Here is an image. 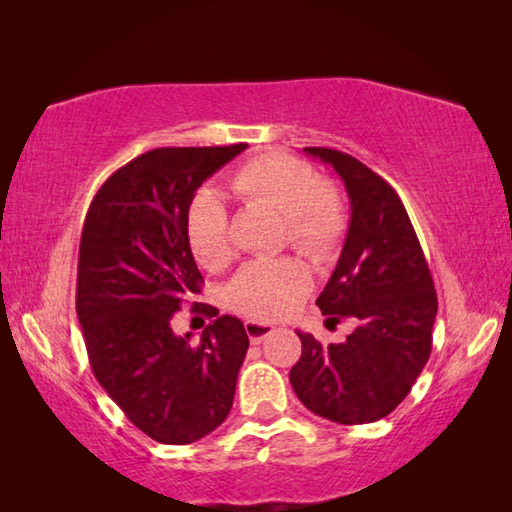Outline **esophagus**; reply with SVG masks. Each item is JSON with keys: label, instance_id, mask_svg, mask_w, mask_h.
I'll use <instances>...</instances> for the list:
<instances>
[{"label": "esophagus", "instance_id": "obj_1", "mask_svg": "<svg viewBox=\"0 0 512 512\" xmlns=\"http://www.w3.org/2000/svg\"><path fill=\"white\" fill-rule=\"evenodd\" d=\"M244 327H246V334H248V339L253 345H259L262 341H266L268 336L275 332L273 325L262 323V320H246Z\"/></svg>", "mask_w": 512, "mask_h": 512}]
</instances>
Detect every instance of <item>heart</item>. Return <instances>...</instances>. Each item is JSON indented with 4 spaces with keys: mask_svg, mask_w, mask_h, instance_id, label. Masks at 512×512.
<instances>
[{
    "mask_svg": "<svg viewBox=\"0 0 512 512\" xmlns=\"http://www.w3.org/2000/svg\"><path fill=\"white\" fill-rule=\"evenodd\" d=\"M230 192L250 203H268L284 214L287 239L316 262L332 257L348 232V205L334 187L320 183L316 169L287 153L250 158L228 176ZM187 241L196 262L219 271L232 257L228 205L214 189H203L187 212ZM309 273L296 259H257L228 287V305L255 320L291 314L309 291Z\"/></svg>",
    "mask_w": 512,
    "mask_h": 512,
    "instance_id": "1",
    "label": "heart"
}]
</instances>
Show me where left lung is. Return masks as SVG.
Here are the masks:
<instances>
[{
  "label": "left lung",
  "mask_w": 512,
  "mask_h": 512,
  "mask_svg": "<svg viewBox=\"0 0 512 512\" xmlns=\"http://www.w3.org/2000/svg\"><path fill=\"white\" fill-rule=\"evenodd\" d=\"M339 173L350 196V228L316 305L354 332L323 348L298 332L302 354L289 379L311 413L366 424L395 411L429 361L438 298L409 214L395 189L348 153L307 146Z\"/></svg>",
  "instance_id": "left-lung-1"
}]
</instances>
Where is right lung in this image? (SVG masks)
Returning a JSON list of instances; mask_svg holds the SVG:
<instances>
[{
	"instance_id": "1",
	"label": "right lung",
	"mask_w": 512,
	"mask_h": 512,
	"mask_svg": "<svg viewBox=\"0 0 512 512\" xmlns=\"http://www.w3.org/2000/svg\"><path fill=\"white\" fill-rule=\"evenodd\" d=\"M169 146L137 155L101 185L85 216L76 314L94 377L126 418L162 445H189L228 418L248 350L244 323L214 316L192 345L171 318L201 293L187 241L196 189L246 149Z\"/></svg>"
}]
</instances>
